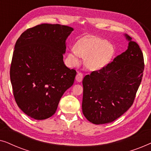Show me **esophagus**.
<instances>
[{"label":"esophagus","mask_w":151,"mask_h":151,"mask_svg":"<svg viewBox=\"0 0 151 151\" xmlns=\"http://www.w3.org/2000/svg\"><path fill=\"white\" fill-rule=\"evenodd\" d=\"M82 78H83V74L80 73V72H78L76 76V79L77 80V82H80L82 80Z\"/></svg>","instance_id":"1"}]
</instances>
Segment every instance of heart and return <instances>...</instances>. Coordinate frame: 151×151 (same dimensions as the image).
Wrapping results in <instances>:
<instances>
[{
    "mask_svg": "<svg viewBox=\"0 0 151 151\" xmlns=\"http://www.w3.org/2000/svg\"><path fill=\"white\" fill-rule=\"evenodd\" d=\"M74 50L69 53L68 58L73 64L79 62L78 56L85 59L86 67L91 70L100 69L108 64L113 56L114 47L108 41L100 38L80 40L76 43Z\"/></svg>",
    "mask_w": 151,
    "mask_h": 151,
    "instance_id": "b5f03b06",
    "label": "heart"
}]
</instances>
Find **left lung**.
<instances>
[{
    "label": "left lung",
    "instance_id": "8db88e82",
    "mask_svg": "<svg viewBox=\"0 0 151 151\" xmlns=\"http://www.w3.org/2000/svg\"><path fill=\"white\" fill-rule=\"evenodd\" d=\"M125 36L129 41L127 50L82 80V113L95 124L111 122L123 115L133 104L141 84L143 53L131 37Z\"/></svg>",
    "mask_w": 151,
    "mask_h": 151
}]
</instances>
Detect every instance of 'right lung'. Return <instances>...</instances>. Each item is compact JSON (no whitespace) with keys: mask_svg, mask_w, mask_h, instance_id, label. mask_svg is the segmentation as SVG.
I'll use <instances>...</instances> for the list:
<instances>
[{"mask_svg":"<svg viewBox=\"0 0 151 151\" xmlns=\"http://www.w3.org/2000/svg\"><path fill=\"white\" fill-rule=\"evenodd\" d=\"M73 29L59 24H40L22 33L16 41L10 80L16 104L28 116H52L76 71L66 67V40Z\"/></svg>","mask_w":151,"mask_h":151,"instance_id":"obj_1","label":"right lung"}]
</instances>
